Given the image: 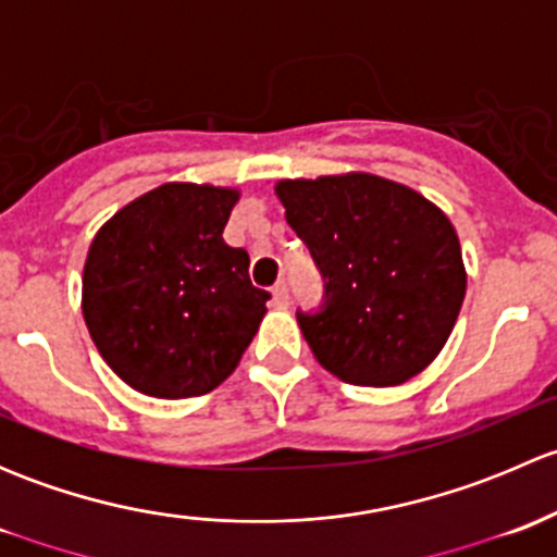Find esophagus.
<instances>
[{
  "label": "esophagus",
  "mask_w": 557,
  "mask_h": 557,
  "mask_svg": "<svg viewBox=\"0 0 557 557\" xmlns=\"http://www.w3.org/2000/svg\"><path fill=\"white\" fill-rule=\"evenodd\" d=\"M272 305L274 307H285V305H288V288H285V283H277L272 288Z\"/></svg>",
  "instance_id": "obj_1"
}]
</instances>
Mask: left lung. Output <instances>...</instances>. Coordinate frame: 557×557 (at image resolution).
Returning <instances> with one entry per match:
<instances>
[{"instance_id": "1", "label": "left lung", "mask_w": 557, "mask_h": 557, "mask_svg": "<svg viewBox=\"0 0 557 557\" xmlns=\"http://www.w3.org/2000/svg\"><path fill=\"white\" fill-rule=\"evenodd\" d=\"M274 194L329 280L325 310L299 314L320 367L372 387L431 367L466 296L450 218L409 185L369 172L277 180Z\"/></svg>"}]
</instances>
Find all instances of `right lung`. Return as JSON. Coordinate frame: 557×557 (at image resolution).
Instances as JSON below:
<instances>
[{
	"mask_svg": "<svg viewBox=\"0 0 557 557\" xmlns=\"http://www.w3.org/2000/svg\"><path fill=\"white\" fill-rule=\"evenodd\" d=\"M243 190L164 183L102 223L83 267V318L107 367L153 398L215 391L256 336L269 294L223 243Z\"/></svg>",
	"mask_w": 557,
	"mask_h": 557,
	"instance_id": "1",
	"label": "right lung"
}]
</instances>
